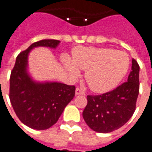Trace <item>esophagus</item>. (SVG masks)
Masks as SVG:
<instances>
[{"instance_id": "esophagus-1", "label": "esophagus", "mask_w": 152, "mask_h": 152, "mask_svg": "<svg viewBox=\"0 0 152 152\" xmlns=\"http://www.w3.org/2000/svg\"><path fill=\"white\" fill-rule=\"evenodd\" d=\"M85 94V92H83L82 90H81V88H79V87H77L76 89V95H84Z\"/></svg>"}]
</instances>
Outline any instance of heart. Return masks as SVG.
<instances>
[{
    "label": "heart",
    "mask_w": 152,
    "mask_h": 152,
    "mask_svg": "<svg viewBox=\"0 0 152 152\" xmlns=\"http://www.w3.org/2000/svg\"><path fill=\"white\" fill-rule=\"evenodd\" d=\"M63 64L72 77L80 76V69L85 71V80L91 90L104 93L113 90L128 73L129 57L124 51L111 48L77 47L72 58L65 56Z\"/></svg>",
    "instance_id": "1"
}]
</instances>
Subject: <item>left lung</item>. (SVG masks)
Wrapping results in <instances>:
<instances>
[{
  "mask_svg": "<svg viewBox=\"0 0 152 152\" xmlns=\"http://www.w3.org/2000/svg\"><path fill=\"white\" fill-rule=\"evenodd\" d=\"M128 81L111 92L101 95H88L87 104L82 113L86 124L99 133H109L122 127L132 117L139 95V66L132 60Z\"/></svg>",
  "mask_w": 152,
  "mask_h": 152,
  "instance_id": "8db88e82",
  "label": "left lung"
}]
</instances>
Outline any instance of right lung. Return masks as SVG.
<instances>
[{"mask_svg":"<svg viewBox=\"0 0 152 152\" xmlns=\"http://www.w3.org/2000/svg\"><path fill=\"white\" fill-rule=\"evenodd\" d=\"M59 40L35 42L21 52L10 76L9 97L20 121L34 129H47L55 124L66 105L75 97V86L60 82H36L28 73V56L35 47L55 49Z\"/></svg>","mask_w":152,"mask_h":152,"instance_id":"obj_1","label":"right lung"}]
</instances>
